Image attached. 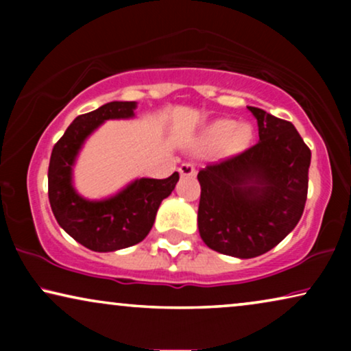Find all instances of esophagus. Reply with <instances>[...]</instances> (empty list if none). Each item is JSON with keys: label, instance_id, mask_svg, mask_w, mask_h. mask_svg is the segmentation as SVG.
<instances>
[{"label": "esophagus", "instance_id": "34e87169", "mask_svg": "<svg viewBox=\"0 0 351 351\" xmlns=\"http://www.w3.org/2000/svg\"><path fill=\"white\" fill-rule=\"evenodd\" d=\"M179 174H180V177H195L196 169L191 162H184V165L179 167Z\"/></svg>", "mask_w": 351, "mask_h": 351}]
</instances>
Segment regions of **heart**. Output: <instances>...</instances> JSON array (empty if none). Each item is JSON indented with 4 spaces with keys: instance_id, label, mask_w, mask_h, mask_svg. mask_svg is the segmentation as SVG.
Masks as SVG:
<instances>
[{
    "instance_id": "heart-1",
    "label": "heart",
    "mask_w": 351,
    "mask_h": 351,
    "mask_svg": "<svg viewBox=\"0 0 351 351\" xmlns=\"http://www.w3.org/2000/svg\"><path fill=\"white\" fill-rule=\"evenodd\" d=\"M252 136L249 124H237L233 119H217L210 123L203 134V141L206 143H217L227 138L228 150H241L249 143Z\"/></svg>"
}]
</instances>
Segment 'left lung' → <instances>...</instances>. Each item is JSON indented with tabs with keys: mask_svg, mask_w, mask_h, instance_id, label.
<instances>
[{
	"mask_svg": "<svg viewBox=\"0 0 351 351\" xmlns=\"http://www.w3.org/2000/svg\"><path fill=\"white\" fill-rule=\"evenodd\" d=\"M258 142L199 171V237L225 256H262L289 234L304 213L311 152L294 124L247 107Z\"/></svg>",
	"mask_w": 351,
	"mask_h": 351,
	"instance_id": "1",
	"label": "left lung"
}]
</instances>
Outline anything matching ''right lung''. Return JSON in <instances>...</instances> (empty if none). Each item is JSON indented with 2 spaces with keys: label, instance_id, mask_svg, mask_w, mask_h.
Returning a JSON list of instances; mask_svg holds the SVG:
<instances>
[{
  "label": "right lung",
  "instance_id": "obj_1",
  "mask_svg": "<svg viewBox=\"0 0 351 351\" xmlns=\"http://www.w3.org/2000/svg\"><path fill=\"white\" fill-rule=\"evenodd\" d=\"M137 102H108L80 114L52 148L47 171L49 203L62 228L84 247L113 252L141 243L150 233L161 201L176 189L179 172L167 179L132 180L104 199H88L76 191L73 167L86 138L108 119L136 117Z\"/></svg>",
  "mask_w": 351,
  "mask_h": 351
}]
</instances>
